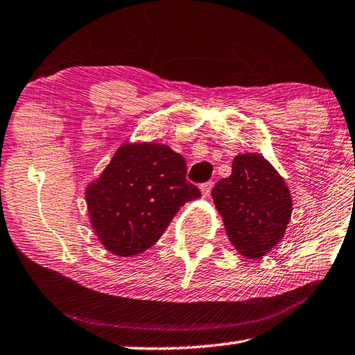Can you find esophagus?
<instances>
[{
  "instance_id": "34e87169",
  "label": "esophagus",
  "mask_w": 355,
  "mask_h": 355,
  "mask_svg": "<svg viewBox=\"0 0 355 355\" xmlns=\"http://www.w3.org/2000/svg\"><path fill=\"white\" fill-rule=\"evenodd\" d=\"M199 189H200V195H202L204 198H207V196H209L210 193H211V189H213V182H210V180H209V182H205V184L200 185Z\"/></svg>"
}]
</instances>
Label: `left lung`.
Masks as SVG:
<instances>
[{
  "mask_svg": "<svg viewBox=\"0 0 355 355\" xmlns=\"http://www.w3.org/2000/svg\"><path fill=\"white\" fill-rule=\"evenodd\" d=\"M227 238L243 257L259 259L284 238L292 196L282 175L257 153L233 159L232 175L211 190Z\"/></svg>",
  "mask_w": 355,
  "mask_h": 355,
  "instance_id": "1",
  "label": "left lung"
}]
</instances>
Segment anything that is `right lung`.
Here are the masks:
<instances>
[{"instance_id":"obj_1","label":"right lung","mask_w":355,"mask_h":355,"mask_svg":"<svg viewBox=\"0 0 355 355\" xmlns=\"http://www.w3.org/2000/svg\"><path fill=\"white\" fill-rule=\"evenodd\" d=\"M185 175L184 157L168 145H120L85 190L100 244L116 257H135L155 245L180 207L200 196Z\"/></svg>"}]
</instances>
